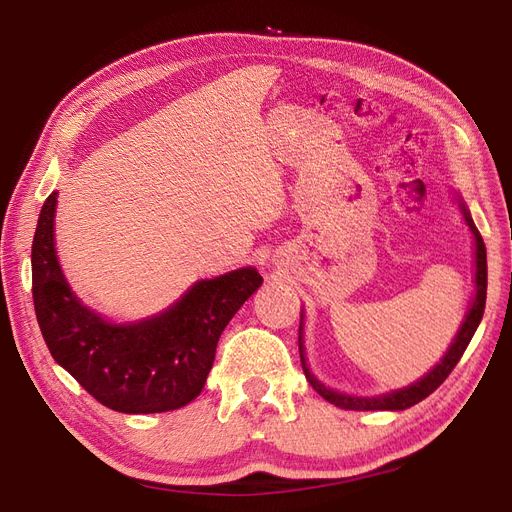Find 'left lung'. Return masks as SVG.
<instances>
[{
	"mask_svg": "<svg viewBox=\"0 0 512 512\" xmlns=\"http://www.w3.org/2000/svg\"><path fill=\"white\" fill-rule=\"evenodd\" d=\"M464 220L469 224L471 233L475 237V299H473V306L466 314V319L462 323V328L455 336V341L451 343L449 352L444 354L442 361L431 369V372L420 378L418 383H413L405 389H398V391H391V394L385 396H378V398H358V396H347V394H339V391H332L325 385H321L317 378L310 374V369L306 365V356H303V341H301V332H299V354H301V365H303V374H306L308 383L314 387L319 396H323L332 405L341 407V409H352V411H376V409H407L411 405H416L422 398H427L429 394H433L447 376L453 372V367L458 365V361L462 358L464 350L469 347L473 334L477 330V325L482 321V314H484V306H486V246H484V239L477 231V226L471 220V213L464 209Z\"/></svg>",
	"mask_w": 512,
	"mask_h": 512,
	"instance_id": "obj_1",
	"label": "left lung"
}]
</instances>
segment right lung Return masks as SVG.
<instances>
[{
    "label": "right lung",
    "mask_w": 512,
    "mask_h": 512,
    "mask_svg": "<svg viewBox=\"0 0 512 512\" xmlns=\"http://www.w3.org/2000/svg\"><path fill=\"white\" fill-rule=\"evenodd\" d=\"M57 193L32 239V299L54 361L101 405L121 413L180 409L200 394L224 328L262 286L255 268L202 279L156 317L116 325L85 308L65 284L54 250Z\"/></svg>",
    "instance_id": "obj_1"
}]
</instances>
